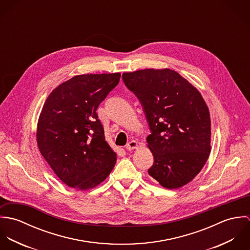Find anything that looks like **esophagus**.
Wrapping results in <instances>:
<instances>
[{
	"instance_id": "1",
	"label": "esophagus",
	"mask_w": 250,
	"mask_h": 250,
	"mask_svg": "<svg viewBox=\"0 0 250 250\" xmlns=\"http://www.w3.org/2000/svg\"><path fill=\"white\" fill-rule=\"evenodd\" d=\"M137 148H139V143L135 142V141H131L130 143H127V145H126V149L128 151H132V150L137 149Z\"/></svg>"
}]
</instances>
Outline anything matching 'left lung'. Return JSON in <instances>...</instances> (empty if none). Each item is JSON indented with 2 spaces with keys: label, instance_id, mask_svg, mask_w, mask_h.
<instances>
[{
  "label": "left lung",
  "instance_id": "left-lung-1",
  "mask_svg": "<svg viewBox=\"0 0 250 250\" xmlns=\"http://www.w3.org/2000/svg\"><path fill=\"white\" fill-rule=\"evenodd\" d=\"M122 78L141 101L151 130L149 175L169 189L187 185L211 152L210 111L201 93L168 68L126 72Z\"/></svg>",
  "mask_w": 250,
  "mask_h": 250
}]
</instances>
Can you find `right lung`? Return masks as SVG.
Here are the masks:
<instances>
[{"label":"right lung","instance_id":"obj_1","mask_svg":"<svg viewBox=\"0 0 250 250\" xmlns=\"http://www.w3.org/2000/svg\"><path fill=\"white\" fill-rule=\"evenodd\" d=\"M121 74L77 75L56 87L40 112L36 142L56 175L68 187L93 188L107 178L117 155L105 139L96 109Z\"/></svg>","mask_w":250,"mask_h":250}]
</instances>
